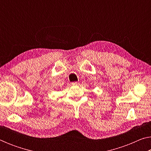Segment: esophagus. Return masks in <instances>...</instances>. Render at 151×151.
I'll return each instance as SVG.
<instances>
[{"label": "esophagus", "mask_w": 151, "mask_h": 151, "mask_svg": "<svg viewBox=\"0 0 151 151\" xmlns=\"http://www.w3.org/2000/svg\"><path fill=\"white\" fill-rule=\"evenodd\" d=\"M78 84V82H73V83H72L73 85H77Z\"/></svg>", "instance_id": "34e87169"}]
</instances>
